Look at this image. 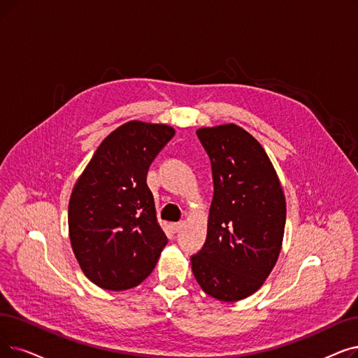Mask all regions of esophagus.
I'll return each mask as SVG.
<instances>
[{
	"label": "esophagus",
	"instance_id": "34e87169",
	"mask_svg": "<svg viewBox=\"0 0 358 358\" xmlns=\"http://www.w3.org/2000/svg\"><path fill=\"white\" fill-rule=\"evenodd\" d=\"M182 222H174V224H171V229H173V232H178L181 228H182Z\"/></svg>",
	"mask_w": 358,
	"mask_h": 358
}]
</instances>
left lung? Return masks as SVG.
<instances>
[{
	"mask_svg": "<svg viewBox=\"0 0 358 358\" xmlns=\"http://www.w3.org/2000/svg\"><path fill=\"white\" fill-rule=\"evenodd\" d=\"M212 166L208 236L193 255L197 284L220 301L256 292L278 260L285 228V197L256 138L236 124L196 131Z\"/></svg>",
	"mask_w": 358,
	"mask_h": 358,
	"instance_id": "1",
	"label": "left lung"
}]
</instances>
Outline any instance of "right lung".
I'll list each match as a JSON object with an SVG mask.
<instances>
[{"label":"right lung","mask_w":358,"mask_h":358,"mask_svg":"<svg viewBox=\"0 0 358 358\" xmlns=\"http://www.w3.org/2000/svg\"><path fill=\"white\" fill-rule=\"evenodd\" d=\"M174 134L165 124H124L101 143L74 185L69 203L71 247L85 275L103 289L143 282L168 243L146 178Z\"/></svg>","instance_id":"right-lung-1"}]
</instances>
